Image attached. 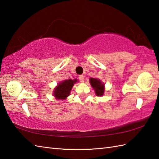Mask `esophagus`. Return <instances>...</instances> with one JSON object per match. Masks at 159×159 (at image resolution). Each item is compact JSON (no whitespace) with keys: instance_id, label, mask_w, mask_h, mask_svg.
Listing matches in <instances>:
<instances>
[{"instance_id":"esophagus-1","label":"esophagus","mask_w":159,"mask_h":159,"mask_svg":"<svg viewBox=\"0 0 159 159\" xmlns=\"http://www.w3.org/2000/svg\"><path fill=\"white\" fill-rule=\"evenodd\" d=\"M79 79L80 81L82 82V83L85 81V78H84V76L83 75H80L79 76Z\"/></svg>"}]
</instances>
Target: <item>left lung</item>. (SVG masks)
<instances>
[{
  "instance_id": "8db88e82",
  "label": "left lung",
  "mask_w": 159,
  "mask_h": 159,
  "mask_svg": "<svg viewBox=\"0 0 159 159\" xmlns=\"http://www.w3.org/2000/svg\"><path fill=\"white\" fill-rule=\"evenodd\" d=\"M90 84L93 87V88L95 90L96 94L97 96H102L104 92V84L101 83L98 79L91 78L90 79Z\"/></svg>"
}]
</instances>
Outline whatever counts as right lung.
<instances>
[{
  "label": "right lung",
  "mask_w": 159,
  "mask_h": 159,
  "mask_svg": "<svg viewBox=\"0 0 159 159\" xmlns=\"http://www.w3.org/2000/svg\"><path fill=\"white\" fill-rule=\"evenodd\" d=\"M77 82L76 79L66 80L61 83L54 91V95L57 99L64 100L70 95V92L74 85V83Z\"/></svg>",
  "instance_id": "right-lung-1"
}]
</instances>
